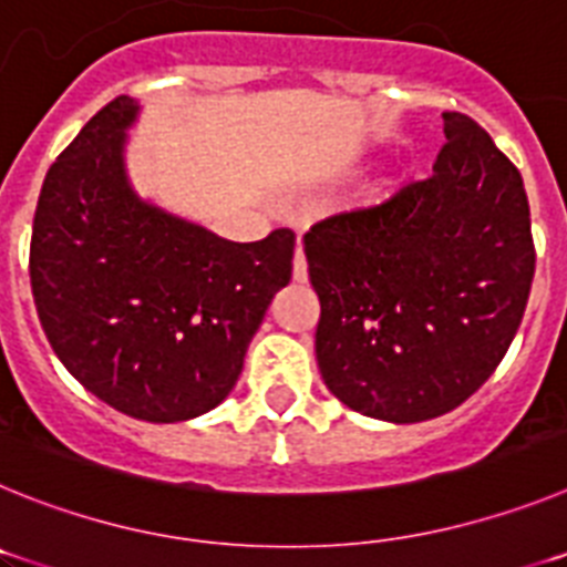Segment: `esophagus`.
Instances as JSON below:
<instances>
[{"instance_id":"34e87169","label":"esophagus","mask_w":567,"mask_h":567,"mask_svg":"<svg viewBox=\"0 0 567 567\" xmlns=\"http://www.w3.org/2000/svg\"><path fill=\"white\" fill-rule=\"evenodd\" d=\"M292 275H295V280H298V284H303V280H307L309 269H307V255H303V247H298V252H295Z\"/></svg>"}]
</instances>
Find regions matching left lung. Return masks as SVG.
<instances>
[{
  "mask_svg": "<svg viewBox=\"0 0 567 567\" xmlns=\"http://www.w3.org/2000/svg\"><path fill=\"white\" fill-rule=\"evenodd\" d=\"M443 130L434 175L303 235L323 383L389 423L440 417L477 392L537 267L519 169L468 115L443 113Z\"/></svg>",
  "mask_w": 567,
  "mask_h": 567,
  "instance_id": "8db88e82",
  "label": "left lung"
}]
</instances>
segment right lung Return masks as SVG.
Returning <instances> with one entry per match:
<instances>
[{"mask_svg":"<svg viewBox=\"0 0 567 567\" xmlns=\"http://www.w3.org/2000/svg\"><path fill=\"white\" fill-rule=\"evenodd\" d=\"M138 104L115 96L50 164L30 235V289L53 352L118 412L198 417L233 392L295 233L218 238L144 204L124 175Z\"/></svg>","mask_w":567,"mask_h":567,"instance_id":"right-lung-1","label":"right lung"}]
</instances>
